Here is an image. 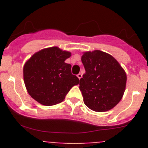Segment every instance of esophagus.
I'll use <instances>...</instances> for the list:
<instances>
[{"instance_id": "esophagus-1", "label": "esophagus", "mask_w": 148, "mask_h": 148, "mask_svg": "<svg viewBox=\"0 0 148 148\" xmlns=\"http://www.w3.org/2000/svg\"><path fill=\"white\" fill-rule=\"evenodd\" d=\"M82 74H80V73H79V74H77V77H78V78L79 79L82 78Z\"/></svg>"}]
</instances>
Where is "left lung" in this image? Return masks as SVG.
Returning <instances> with one entry per match:
<instances>
[{
  "mask_svg": "<svg viewBox=\"0 0 148 148\" xmlns=\"http://www.w3.org/2000/svg\"><path fill=\"white\" fill-rule=\"evenodd\" d=\"M82 62L86 72L79 80V89L84 104L95 112L115 107L126 87L123 68L112 56L99 50L84 52Z\"/></svg>",
  "mask_w": 148,
  "mask_h": 148,
  "instance_id": "obj_1",
  "label": "left lung"
}]
</instances>
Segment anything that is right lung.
<instances>
[{"label": "right lung", "instance_id": "add662e5", "mask_svg": "<svg viewBox=\"0 0 148 148\" xmlns=\"http://www.w3.org/2000/svg\"><path fill=\"white\" fill-rule=\"evenodd\" d=\"M71 53L56 46L34 53L23 66V79L30 96L45 106L62 102L72 86L79 83L65 63Z\"/></svg>", "mask_w": 148, "mask_h": 148}]
</instances>
